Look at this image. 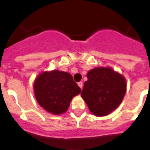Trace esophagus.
I'll list each match as a JSON object with an SVG mask.
<instances>
[{"label": "esophagus", "instance_id": "esophagus-1", "mask_svg": "<svg viewBox=\"0 0 150 150\" xmlns=\"http://www.w3.org/2000/svg\"><path fill=\"white\" fill-rule=\"evenodd\" d=\"M78 85H79V87L81 88V90L83 89V82H79V83H78Z\"/></svg>", "mask_w": 150, "mask_h": 150}]
</instances>
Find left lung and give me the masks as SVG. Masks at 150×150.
Masks as SVG:
<instances>
[{
  "label": "left lung",
  "instance_id": "8db88e82",
  "mask_svg": "<svg viewBox=\"0 0 150 150\" xmlns=\"http://www.w3.org/2000/svg\"><path fill=\"white\" fill-rule=\"evenodd\" d=\"M81 96L91 112L105 116L122 102L127 89L125 78L111 67H95L88 71Z\"/></svg>",
  "mask_w": 150,
  "mask_h": 150
}]
</instances>
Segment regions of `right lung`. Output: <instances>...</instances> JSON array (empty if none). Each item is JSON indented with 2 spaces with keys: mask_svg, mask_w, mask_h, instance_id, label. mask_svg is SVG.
I'll return each mask as SVG.
<instances>
[{
  "mask_svg": "<svg viewBox=\"0 0 150 150\" xmlns=\"http://www.w3.org/2000/svg\"><path fill=\"white\" fill-rule=\"evenodd\" d=\"M34 91L38 103L45 110L60 115L67 110L71 99L81 93V89L71 74L54 70L38 75Z\"/></svg>",
  "mask_w": 150,
  "mask_h": 150,
  "instance_id": "obj_1",
  "label": "right lung"
}]
</instances>
